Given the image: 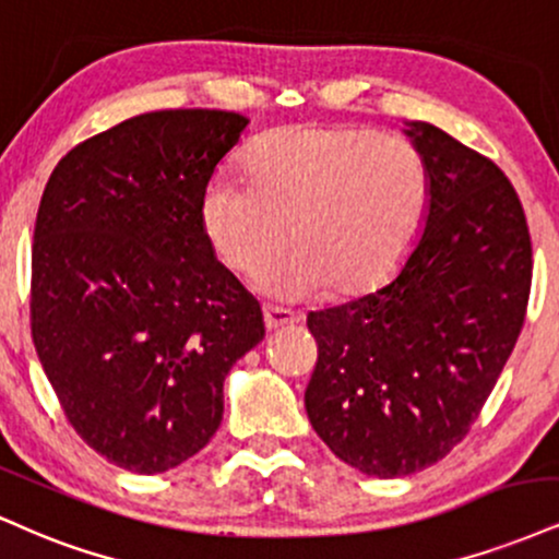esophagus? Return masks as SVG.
<instances>
[{
	"instance_id": "34e87169",
	"label": "esophagus",
	"mask_w": 559,
	"mask_h": 559,
	"mask_svg": "<svg viewBox=\"0 0 559 559\" xmlns=\"http://www.w3.org/2000/svg\"><path fill=\"white\" fill-rule=\"evenodd\" d=\"M262 318H265L267 331H278V328L294 325V322L301 320L299 314H292V312H286V309H278V307H265L262 309Z\"/></svg>"
}]
</instances>
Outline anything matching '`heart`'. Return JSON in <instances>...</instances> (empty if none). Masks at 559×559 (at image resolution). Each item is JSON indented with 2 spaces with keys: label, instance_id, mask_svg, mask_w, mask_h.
Wrapping results in <instances>:
<instances>
[{
  "label": "heart",
  "instance_id": "1",
  "mask_svg": "<svg viewBox=\"0 0 559 559\" xmlns=\"http://www.w3.org/2000/svg\"><path fill=\"white\" fill-rule=\"evenodd\" d=\"M245 179L215 177L200 200L211 247L281 299L374 294L414 247L432 198L427 160L408 140L356 127L286 124L254 140Z\"/></svg>",
  "mask_w": 559,
  "mask_h": 559
}]
</instances>
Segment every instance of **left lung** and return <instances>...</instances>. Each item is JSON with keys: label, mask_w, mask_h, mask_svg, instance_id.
Segmentation results:
<instances>
[{"label": "left lung", "mask_w": 559, "mask_h": 559, "mask_svg": "<svg viewBox=\"0 0 559 559\" xmlns=\"http://www.w3.org/2000/svg\"><path fill=\"white\" fill-rule=\"evenodd\" d=\"M432 198L385 286L307 314L318 367L305 390L320 440L378 479L432 466L492 393L531 288L521 200L489 158L429 122H403Z\"/></svg>", "instance_id": "1"}]
</instances>
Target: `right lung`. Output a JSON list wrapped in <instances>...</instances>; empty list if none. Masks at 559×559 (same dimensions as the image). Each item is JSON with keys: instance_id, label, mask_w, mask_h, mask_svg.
I'll list each match as a JSON object with an SVG mask.
<instances>
[{"instance_id": "1", "label": "right lung", "mask_w": 559, "mask_h": 559, "mask_svg": "<svg viewBox=\"0 0 559 559\" xmlns=\"http://www.w3.org/2000/svg\"><path fill=\"white\" fill-rule=\"evenodd\" d=\"M247 127L234 111L140 114L72 147L44 190L33 344L75 432L127 472L164 474L203 450L228 369L265 338L200 221Z\"/></svg>"}]
</instances>
